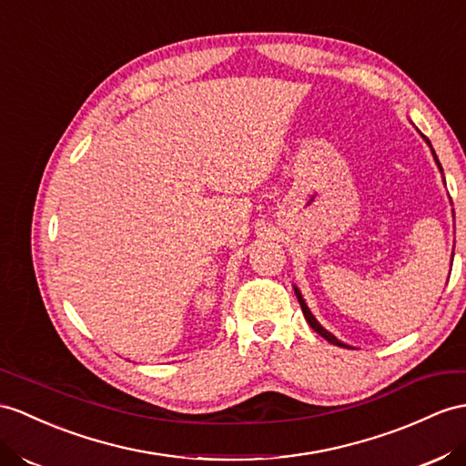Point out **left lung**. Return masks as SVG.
<instances>
[{
	"label": "left lung",
	"instance_id": "obj_1",
	"mask_svg": "<svg viewBox=\"0 0 466 466\" xmlns=\"http://www.w3.org/2000/svg\"><path fill=\"white\" fill-rule=\"evenodd\" d=\"M419 134H421V132H419ZM421 138L427 142V146L431 147V154H433V157H435V164H437V167H439V172L442 174V167H441V164H439V157H437V154H435V150H433V146H431V142H429V138H427V136H423L421 134ZM442 181H445V176H442ZM294 289V294H297V299H299V304H300V309H302V314H304V319H306V322H309L310 324V328H312V330L314 332H319L324 339H328V342H330V344H334V346H339V348H350L348 344H344V342H339V339L334 336V334H330V332H328L326 330V328L319 322V320H316L314 319V314L310 312V309H309V304H306V300L302 299V292L299 290V287L297 285H294L292 287Z\"/></svg>",
	"mask_w": 466,
	"mask_h": 466
}]
</instances>
